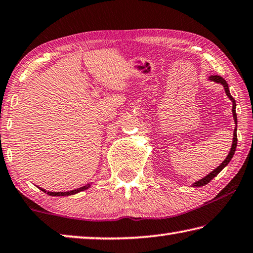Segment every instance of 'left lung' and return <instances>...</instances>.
<instances>
[{
	"label": "left lung",
	"mask_w": 253,
	"mask_h": 253,
	"mask_svg": "<svg viewBox=\"0 0 253 253\" xmlns=\"http://www.w3.org/2000/svg\"><path fill=\"white\" fill-rule=\"evenodd\" d=\"M210 80L211 81L213 82H216V83H220L222 85L224 86V90H225V93L228 97V99L231 100L232 103H233V107H232V114H233V118H234V123H235V128H234V131H233V142H232V146H231V151L228 152L227 156L225 158V160L219 164V166L216 168L215 170H213L211 172L210 174H207L206 177H204L203 179L198 180V181H196L192 183V187H202V186H205V184H207L208 182L211 181V179H214L216 175H217L220 171H222L224 168H225L228 163H230V161L232 160V158H233V155L235 153V150H236V144H238V136H236V125H238V117H236V111H235V108H236V105H235V100L234 98L232 97L231 93H230V90H228V84L226 83L225 80H224L222 76L219 75H211L210 76Z\"/></svg>",
	"instance_id": "1"
}]
</instances>
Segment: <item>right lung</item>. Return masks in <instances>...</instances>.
<instances>
[{
  "label": "right lung",
  "instance_id": "obj_1",
  "mask_svg": "<svg viewBox=\"0 0 253 253\" xmlns=\"http://www.w3.org/2000/svg\"><path fill=\"white\" fill-rule=\"evenodd\" d=\"M91 186L90 184H86V186H83V187H81V188H78V189H74V190H70V191H58V192H54V191H47V190H45V189H42V188H39L40 190L42 191H43V192H46L47 195H49V196H56V197H61V196H71V195H75V194H78V192H81V191H83V190H86L87 188H90Z\"/></svg>",
  "mask_w": 253,
  "mask_h": 253
}]
</instances>
